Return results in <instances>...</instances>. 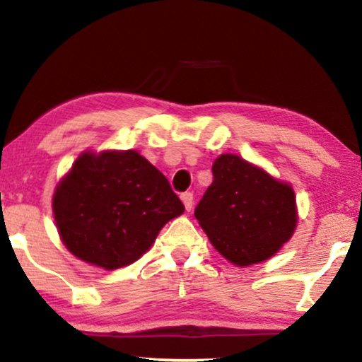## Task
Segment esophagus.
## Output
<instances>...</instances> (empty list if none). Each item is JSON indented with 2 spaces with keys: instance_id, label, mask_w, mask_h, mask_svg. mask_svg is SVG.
Returning a JSON list of instances; mask_svg holds the SVG:
<instances>
[{
  "instance_id": "1",
  "label": "esophagus",
  "mask_w": 362,
  "mask_h": 362,
  "mask_svg": "<svg viewBox=\"0 0 362 362\" xmlns=\"http://www.w3.org/2000/svg\"><path fill=\"white\" fill-rule=\"evenodd\" d=\"M182 202H184L185 209L190 211L192 205H194V194H192V192H185V194H182Z\"/></svg>"
}]
</instances>
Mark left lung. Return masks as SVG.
Returning <instances> with one entry per match:
<instances>
[{
	"mask_svg": "<svg viewBox=\"0 0 362 362\" xmlns=\"http://www.w3.org/2000/svg\"><path fill=\"white\" fill-rule=\"evenodd\" d=\"M211 172L214 182L195 206L211 245L240 267L273 257L296 226L291 187L233 153L216 158Z\"/></svg>",
	"mask_w": 362,
	"mask_h": 362,
	"instance_id": "obj_1",
	"label": "left lung"
}]
</instances>
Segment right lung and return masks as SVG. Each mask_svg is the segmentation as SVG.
<instances>
[{
    "mask_svg": "<svg viewBox=\"0 0 362 362\" xmlns=\"http://www.w3.org/2000/svg\"><path fill=\"white\" fill-rule=\"evenodd\" d=\"M184 210L165 175L136 151L83 153L52 199L67 250L105 269L141 258Z\"/></svg>",
    "mask_w": 362,
    "mask_h": 362,
    "instance_id": "right-lung-1",
    "label": "right lung"
}]
</instances>
